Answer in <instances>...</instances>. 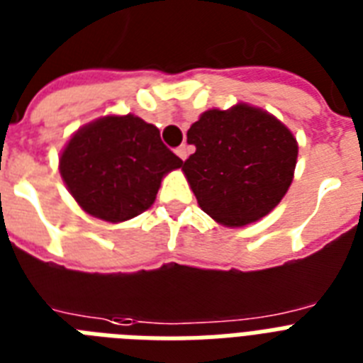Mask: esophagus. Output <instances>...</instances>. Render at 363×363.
Wrapping results in <instances>:
<instances>
[{
	"instance_id": "obj_1",
	"label": "esophagus",
	"mask_w": 363,
	"mask_h": 363,
	"mask_svg": "<svg viewBox=\"0 0 363 363\" xmlns=\"http://www.w3.org/2000/svg\"><path fill=\"white\" fill-rule=\"evenodd\" d=\"M187 153H189V152H187V146H185V144H184V146H179L178 150H176V155H178L182 161H185V159H187Z\"/></svg>"
}]
</instances>
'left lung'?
Returning a JSON list of instances; mask_svg holds the SVG:
<instances>
[{
  "instance_id": "8db88e82",
  "label": "left lung",
  "mask_w": 363,
  "mask_h": 363,
  "mask_svg": "<svg viewBox=\"0 0 363 363\" xmlns=\"http://www.w3.org/2000/svg\"><path fill=\"white\" fill-rule=\"evenodd\" d=\"M187 142L196 152L182 170L202 211L225 227L259 221L291 187L298 142L266 110L245 103L206 110Z\"/></svg>"
}]
</instances>
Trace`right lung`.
Here are the masks:
<instances>
[{
    "mask_svg": "<svg viewBox=\"0 0 363 363\" xmlns=\"http://www.w3.org/2000/svg\"><path fill=\"white\" fill-rule=\"evenodd\" d=\"M182 164L155 125L135 114L104 116L71 136L60 157V174L86 213L121 223L146 211L161 179Z\"/></svg>",
    "mask_w": 363,
    "mask_h": 363,
    "instance_id": "1",
    "label": "right lung"
}]
</instances>
